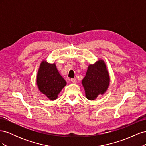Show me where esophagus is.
Here are the masks:
<instances>
[{
  "label": "esophagus",
  "instance_id": "obj_1",
  "mask_svg": "<svg viewBox=\"0 0 146 146\" xmlns=\"http://www.w3.org/2000/svg\"><path fill=\"white\" fill-rule=\"evenodd\" d=\"M70 81H71V82L73 83H77V80L76 78H71Z\"/></svg>",
  "mask_w": 146,
  "mask_h": 146
}]
</instances>
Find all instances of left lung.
Here are the masks:
<instances>
[{"label":"left lung","instance_id":"1","mask_svg":"<svg viewBox=\"0 0 146 146\" xmlns=\"http://www.w3.org/2000/svg\"><path fill=\"white\" fill-rule=\"evenodd\" d=\"M110 81V75L103 60H99L94 64H90L82 82L86 98L94 100L99 95H103L108 89Z\"/></svg>","mask_w":146,"mask_h":146}]
</instances>
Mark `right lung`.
I'll use <instances>...</instances> for the list:
<instances>
[{
    "instance_id": "right-lung-1",
    "label": "right lung",
    "mask_w": 146,
    "mask_h": 146,
    "mask_svg": "<svg viewBox=\"0 0 146 146\" xmlns=\"http://www.w3.org/2000/svg\"><path fill=\"white\" fill-rule=\"evenodd\" d=\"M36 84L41 92L51 100L57 98L66 85V82L57 70L55 63H49L43 60L37 74Z\"/></svg>"
}]
</instances>
